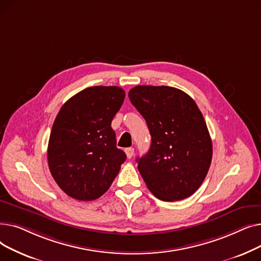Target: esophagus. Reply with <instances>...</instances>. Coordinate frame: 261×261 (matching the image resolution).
<instances>
[{"label": "esophagus", "instance_id": "34e87169", "mask_svg": "<svg viewBox=\"0 0 261 261\" xmlns=\"http://www.w3.org/2000/svg\"><path fill=\"white\" fill-rule=\"evenodd\" d=\"M125 152H126V154H127V158H128V159H131V158L133 156V154H134V148H132V147L127 148V149L125 150Z\"/></svg>", "mask_w": 261, "mask_h": 261}]
</instances>
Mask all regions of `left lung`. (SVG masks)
Listing matches in <instances>:
<instances>
[{
	"instance_id": "obj_1",
	"label": "left lung",
	"mask_w": 261,
	"mask_h": 261,
	"mask_svg": "<svg viewBox=\"0 0 261 261\" xmlns=\"http://www.w3.org/2000/svg\"><path fill=\"white\" fill-rule=\"evenodd\" d=\"M132 105L151 135L138 168L148 189L162 201L190 197L203 183L213 158L206 122L195 100L166 86H138L129 91Z\"/></svg>"
}]
</instances>
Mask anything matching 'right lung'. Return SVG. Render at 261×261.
Segmentation results:
<instances>
[{
    "label": "right lung",
    "instance_id": "right-lung-1",
    "mask_svg": "<svg viewBox=\"0 0 261 261\" xmlns=\"http://www.w3.org/2000/svg\"><path fill=\"white\" fill-rule=\"evenodd\" d=\"M125 91L91 87L68 99L51 128L47 161L58 186L73 199H98L111 186L127 155L116 147L112 119Z\"/></svg>",
    "mask_w": 261,
    "mask_h": 261
}]
</instances>
